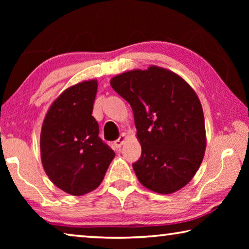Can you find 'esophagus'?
I'll list each match as a JSON object with an SVG mask.
<instances>
[{
	"instance_id": "34e87169",
	"label": "esophagus",
	"mask_w": 249,
	"mask_h": 249,
	"mask_svg": "<svg viewBox=\"0 0 249 249\" xmlns=\"http://www.w3.org/2000/svg\"><path fill=\"white\" fill-rule=\"evenodd\" d=\"M127 138H128V136H127V135H126L125 133L121 134V136H120L119 138H117V140L114 142V144H113V145H114L115 148H121L122 145H123L124 142H125L126 141H127Z\"/></svg>"
}]
</instances>
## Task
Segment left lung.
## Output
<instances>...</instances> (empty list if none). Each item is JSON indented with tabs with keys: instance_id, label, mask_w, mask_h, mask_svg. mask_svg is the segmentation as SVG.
I'll list each match as a JSON object with an SVG mask.
<instances>
[{
	"instance_id": "left-lung-1",
	"label": "left lung",
	"mask_w": 249,
	"mask_h": 249,
	"mask_svg": "<svg viewBox=\"0 0 249 249\" xmlns=\"http://www.w3.org/2000/svg\"><path fill=\"white\" fill-rule=\"evenodd\" d=\"M111 87L130 104L142 156L133 163L149 190L170 195L196 174L206 147L203 109L184 79L157 66L111 79Z\"/></svg>"
}]
</instances>
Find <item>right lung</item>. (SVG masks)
Wrapping results in <instances>:
<instances>
[{"label":"right lung","instance_id":"add662e5","mask_svg":"<svg viewBox=\"0 0 249 249\" xmlns=\"http://www.w3.org/2000/svg\"><path fill=\"white\" fill-rule=\"evenodd\" d=\"M95 79L69 87L50 105L40 132V157L50 181L71 196H83L102 182L114 151L99 137L92 116Z\"/></svg>","mask_w":249,"mask_h":249}]
</instances>
